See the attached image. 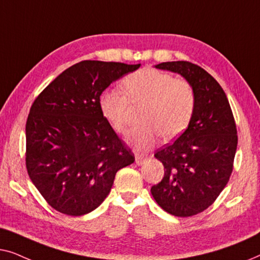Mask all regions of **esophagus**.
I'll return each instance as SVG.
<instances>
[{
    "instance_id": "esophagus-1",
    "label": "esophagus",
    "mask_w": 260,
    "mask_h": 260,
    "mask_svg": "<svg viewBox=\"0 0 260 260\" xmlns=\"http://www.w3.org/2000/svg\"><path fill=\"white\" fill-rule=\"evenodd\" d=\"M148 157L147 156L142 155V154H136V156H135V162H136V165H142V163L145 162V159H147Z\"/></svg>"
}]
</instances>
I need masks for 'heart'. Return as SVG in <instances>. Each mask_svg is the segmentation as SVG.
<instances>
[{"label":"heart","instance_id":"1","mask_svg":"<svg viewBox=\"0 0 260 260\" xmlns=\"http://www.w3.org/2000/svg\"><path fill=\"white\" fill-rule=\"evenodd\" d=\"M127 96L119 88H109L99 97V110L113 130L124 133L129 124L130 102L145 103L143 125L127 135L126 140L140 150H148L159 135L173 140L189 125L197 106V94L189 81L155 69H143L123 80Z\"/></svg>","mask_w":260,"mask_h":260}]
</instances>
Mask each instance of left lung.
I'll return each mask as SVG.
<instances>
[{
	"instance_id": "8db88e82",
	"label": "left lung",
	"mask_w": 260,
	"mask_h": 260,
	"mask_svg": "<svg viewBox=\"0 0 260 260\" xmlns=\"http://www.w3.org/2000/svg\"><path fill=\"white\" fill-rule=\"evenodd\" d=\"M155 67L179 73L197 94L189 125L175 142L156 151L165 176L151 187L155 201L167 213L191 216L207 209L229 182L238 144L236 122L222 87L200 66L168 61Z\"/></svg>"
}]
</instances>
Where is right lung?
Returning a JSON list of instances; mask_svg holds the SVG:
<instances>
[{
	"instance_id": "right-lung-1",
	"label": "right lung",
	"mask_w": 260,
	"mask_h": 260,
	"mask_svg": "<svg viewBox=\"0 0 260 260\" xmlns=\"http://www.w3.org/2000/svg\"><path fill=\"white\" fill-rule=\"evenodd\" d=\"M141 63L84 60L59 74L31 105L26 123V167L49 206L87 214L108 197L116 173L135 156L99 110V97Z\"/></svg>"
}]
</instances>
